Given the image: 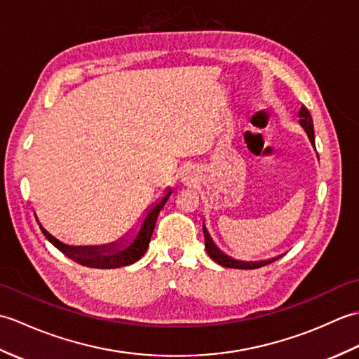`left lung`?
I'll list each match as a JSON object with an SVG mask.
<instances>
[{
	"mask_svg": "<svg viewBox=\"0 0 359 359\" xmlns=\"http://www.w3.org/2000/svg\"><path fill=\"white\" fill-rule=\"evenodd\" d=\"M299 123L301 126L306 129V133L309 135V139L311 142V144L315 147V131H313V120H311V116L309 109L306 108V106H301L299 109ZM203 236H205V250H207L208 256L212 259V261L217 262L219 265L222 266H226V269H241V270H251V269H259V266L262 265H266V264H271L276 261V259H279L280 256H276V257H271V259H265V261H255V262H248V261H238V259H233L231 256L225 255L224 251H220V248H217V245L215 243V241L211 239V236L207 230V226H205V222H203Z\"/></svg>",
	"mask_w": 359,
	"mask_h": 359,
	"instance_id": "8db88e82",
	"label": "left lung"
}]
</instances>
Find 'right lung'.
<instances>
[{
  "mask_svg": "<svg viewBox=\"0 0 359 359\" xmlns=\"http://www.w3.org/2000/svg\"><path fill=\"white\" fill-rule=\"evenodd\" d=\"M171 193L172 191L170 188L162 199L152 205V207L148 210L147 216H144L137 234L125 236V238L118 239L117 242L106 243V245H86V247L66 245V243L60 242L57 238H53L49 231H46L41 224H40V228L52 245H55L65 256L72 259V261H75L77 264L90 266V269H120V266H126L137 262L144 253H147L152 231H154V226L157 222L158 212L163 208V205L166 203L168 197L171 196Z\"/></svg>",
  "mask_w": 359,
  "mask_h": 359,
  "instance_id": "right-lung-1",
  "label": "right lung"
}]
</instances>
